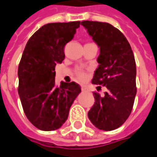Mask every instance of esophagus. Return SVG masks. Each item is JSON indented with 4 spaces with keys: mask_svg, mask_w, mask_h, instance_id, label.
Returning a JSON list of instances; mask_svg holds the SVG:
<instances>
[{
    "mask_svg": "<svg viewBox=\"0 0 157 157\" xmlns=\"http://www.w3.org/2000/svg\"><path fill=\"white\" fill-rule=\"evenodd\" d=\"M82 90L83 92H88L89 91V89L86 86H82Z\"/></svg>",
    "mask_w": 157,
    "mask_h": 157,
    "instance_id": "esophagus-1",
    "label": "esophagus"
}]
</instances>
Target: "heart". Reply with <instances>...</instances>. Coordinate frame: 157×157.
<instances>
[{"label": "heart", "mask_w": 157, "mask_h": 157, "mask_svg": "<svg viewBox=\"0 0 157 157\" xmlns=\"http://www.w3.org/2000/svg\"><path fill=\"white\" fill-rule=\"evenodd\" d=\"M77 75H78V77L80 79H83L85 77L84 72L82 71H81V70H79L78 71H77Z\"/></svg>", "instance_id": "1"}]
</instances>
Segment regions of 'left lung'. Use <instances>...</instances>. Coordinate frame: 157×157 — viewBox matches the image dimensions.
<instances>
[{
    "label": "left lung",
    "mask_w": 157,
    "mask_h": 157,
    "mask_svg": "<svg viewBox=\"0 0 157 157\" xmlns=\"http://www.w3.org/2000/svg\"><path fill=\"white\" fill-rule=\"evenodd\" d=\"M81 25L100 48L99 66L91 82L107 88L103 96L94 92L96 101L88 117L100 130L112 131L126 121L133 107L136 94L134 55L126 36L111 24L84 21Z\"/></svg>",
    "instance_id": "obj_1"
}]
</instances>
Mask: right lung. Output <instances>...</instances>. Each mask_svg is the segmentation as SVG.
Listing matches in <instances>:
<instances>
[{
  "label": "right lung",
  "mask_w": 157,
  "mask_h": 157,
  "mask_svg": "<svg viewBox=\"0 0 157 157\" xmlns=\"http://www.w3.org/2000/svg\"><path fill=\"white\" fill-rule=\"evenodd\" d=\"M81 21L49 23L26 43L18 67L20 99L28 120L45 132L61 127L81 93L75 82L55 84V67L65 58L64 47L73 39Z\"/></svg>",
  "instance_id": "add662e5"
}]
</instances>
